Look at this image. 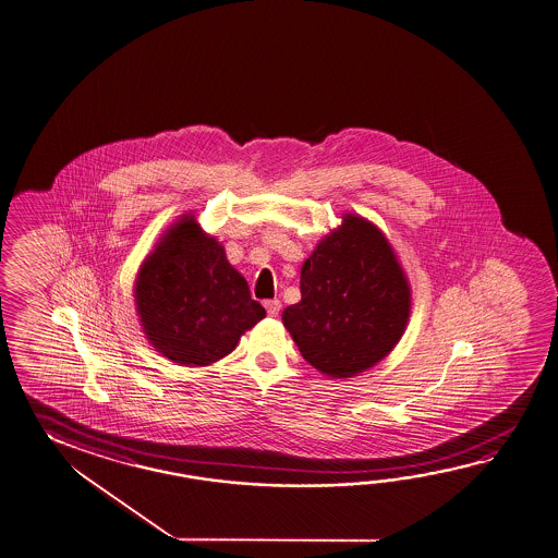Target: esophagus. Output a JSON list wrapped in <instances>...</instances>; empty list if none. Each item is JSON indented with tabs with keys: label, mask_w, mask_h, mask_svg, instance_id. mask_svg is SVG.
<instances>
[{
	"label": "esophagus",
	"mask_w": 558,
	"mask_h": 558,
	"mask_svg": "<svg viewBox=\"0 0 558 558\" xmlns=\"http://www.w3.org/2000/svg\"><path fill=\"white\" fill-rule=\"evenodd\" d=\"M264 307H266V312H268V316H278V314H280V307H282V302H280V300H276V298H274V300H266V302H264Z\"/></svg>",
	"instance_id": "obj_1"
}]
</instances>
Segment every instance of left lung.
Here are the masks:
<instances>
[{"label":"left lung","mask_w":558,"mask_h":558,"mask_svg":"<svg viewBox=\"0 0 558 558\" xmlns=\"http://www.w3.org/2000/svg\"><path fill=\"white\" fill-rule=\"evenodd\" d=\"M300 292L282 322L307 364L330 377L384 360L410 318V286L389 242L352 215L304 262Z\"/></svg>","instance_id":"left-lung-1"}]
</instances>
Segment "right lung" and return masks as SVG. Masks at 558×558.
<instances>
[{
  "instance_id": "1",
  "label": "right lung",
  "mask_w": 558,
  "mask_h": 558,
  "mask_svg": "<svg viewBox=\"0 0 558 558\" xmlns=\"http://www.w3.org/2000/svg\"><path fill=\"white\" fill-rule=\"evenodd\" d=\"M137 310L148 341L181 365H208L232 352L266 316L225 248L182 218L138 272Z\"/></svg>"
}]
</instances>
